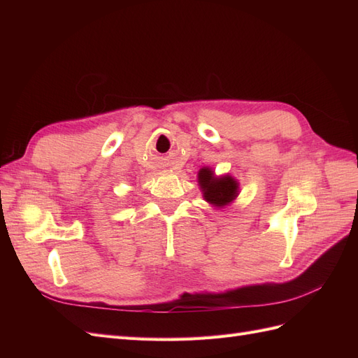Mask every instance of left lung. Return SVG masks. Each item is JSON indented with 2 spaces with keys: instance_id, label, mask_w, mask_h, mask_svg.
Wrapping results in <instances>:
<instances>
[{
  "instance_id": "obj_1",
  "label": "left lung",
  "mask_w": 358,
  "mask_h": 358,
  "mask_svg": "<svg viewBox=\"0 0 358 358\" xmlns=\"http://www.w3.org/2000/svg\"><path fill=\"white\" fill-rule=\"evenodd\" d=\"M203 199L216 209L230 206L239 196V182L231 175L216 176L210 167H203L197 175Z\"/></svg>"
}]
</instances>
